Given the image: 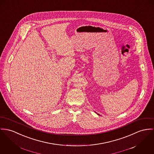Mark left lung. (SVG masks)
I'll return each instance as SVG.
<instances>
[{
  "mask_svg": "<svg viewBox=\"0 0 154 154\" xmlns=\"http://www.w3.org/2000/svg\"><path fill=\"white\" fill-rule=\"evenodd\" d=\"M98 114V116H100V114Z\"/></svg>",
  "mask_w": 154,
  "mask_h": 154,
  "instance_id": "8db88e82",
  "label": "left lung"
}]
</instances>
